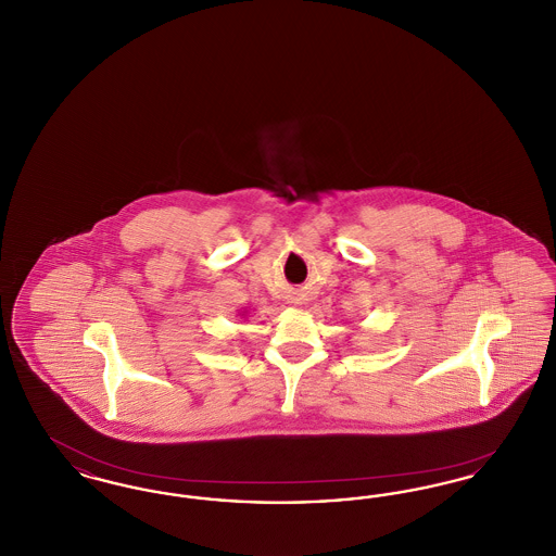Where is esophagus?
I'll list each match as a JSON object with an SVG mask.
<instances>
[{
	"label": "esophagus",
	"mask_w": 556,
	"mask_h": 556,
	"mask_svg": "<svg viewBox=\"0 0 556 556\" xmlns=\"http://www.w3.org/2000/svg\"><path fill=\"white\" fill-rule=\"evenodd\" d=\"M302 300H304V298H293V302H295V304H300Z\"/></svg>",
	"instance_id": "obj_1"
}]
</instances>
